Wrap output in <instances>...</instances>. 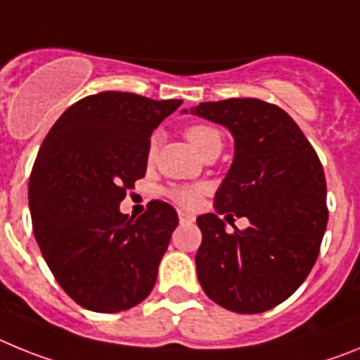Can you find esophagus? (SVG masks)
<instances>
[{
    "mask_svg": "<svg viewBox=\"0 0 360 360\" xmlns=\"http://www.w3.org/2000/svg\"><path fill=\"white\" fill-rule=\"evenodd\" d=\"M179 223H181V224L193 223V215L186 214V212H179Z\"/></svg>",
    "mask_w": 360,
    "mask_h": 360,
    "instance_id": "esophagus-1",
    "label": "esophagus"
}]
</instances>
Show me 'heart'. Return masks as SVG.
Masks as SVG:
<instances>
[{
  "instance_id": "1",
  "label": "heart",
  "mask_w": 360,
  "mask_h": 360,
  "mask_svg": "<svg viewBox=\"0 0 360 360\" xmlns=\"http://www.w3.org/2000/svg\"><path fill=\"white\" fill-rule=\"evenodd\" d=\"M186 139L201 154L206 146L214 145V143H221V132H219L217 128L210 127V124H193V127H190L186 130ZM155 145H158V139L154 137L148 148L150 158L154 155ZM201 186H179V184H172V186H168L165 190L168 198L172 201H176L179 206H183V208H193V206L198 205L199 198H201Z\"/></svg>"
}]
</instances>
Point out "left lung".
Instances as JSON below:
<instances>
[{"label":"left lung","mask_w":360,"mask_h":360,"mask_svg":"<svg viewBox=\"0 0 360 360\" xmlns=\"http://www.w3.org/2000/svg\"><path fill=\"white\" fill-rule=\"evenodd\" d=\"M190 114L223 124L233 137V161L215 192V214L198 217L199 283L230 311L271 310L317 261L328 223L323 165L295 121L266 101L199 103ZM230 211L250 226L228 234L218 215Z\"/></svg>","instance_id":"obj_1"}]
</instances>
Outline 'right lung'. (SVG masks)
I'll return each instance as SVG.
<instances>
[{
    "instance_id": "obj_1",
    "label": "right lung",
    "mask_w": 360,
    "mask_h": 360,
    "mask_svg": "<svg viewBox=\"0 0 360 360\" xmlns=\"http://www.w3.org/2000/svg\"><path fill=\"white\" fill-rule=\"evenodd\" d=\"M181 99L101 92L61 114L29 183L34 236L59 286L79 306L115 314L145 301L179 219L152 201L137 219L120 202L145 177L150 136Z\"/></svg>"
}]
</instances>
